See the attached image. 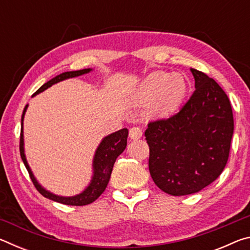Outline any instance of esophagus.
<instances>
[{"instance_id": "esophagus-1", "label": "esophagus", "mask_w": 250, "mask_h": 250, "mask_svg": "<svg viewBox=\"0 0 250 250\" xmlns=\"http://www.w3.org/2000/svg\"><path fill=\"white\" fill-rule=\"evenodd\" d=\"M142 133L143 132L140 126H132V128H130L129 130V135L132 140H138V139H140L142 137Z\"/></svg>"}]
</instances>
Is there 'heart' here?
<instances>
[{
	"label": "heart",
	"mask_w": 250,
	"mask_h": 250,
	"mask_svg": "<svg viewBox=\"0 0 250 250\" xmlns=\"http://www.w3.org/2000/svg\"><path fill=\"white\" fill-rule=\"evenodd\" d=\"M183 76L154 71L143 80L138 92L141 104H151V113L155 117H167L179 108L186 94Z\"/></svg>",
	"instance_id": "heart-1"
}]
</instances>
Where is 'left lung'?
Masks as SVG:
<instances>
[{
  "label": "left lung",
  "instance_id": "obj_1",
  "mask_svg": "<svg viewBox=\"0 0 250 250\" xmlns=\"http://www.w3.org/2000/svg\"><path fill=\"white\" fill-rule=\"evenodd\" d=\"M193 95L175 115L150 121L149 171L160 189L173 196L200 192L225 168L234 133V117L225 91L202 71L191 68Z\"/></svg>",
  "mask_w": 250,
  "mask_h": 250
}]
</instances>
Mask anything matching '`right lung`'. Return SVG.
I'll return each mask as SVG.
<instances>
[{
    "label": "right lung",
    "mask_w": 250,
    "mask_h": 250,
    "mask_svg": "<svg viewBox=\"0 0 250 250\" xmlns=\"http://www.w3.org/2000/svg\"><path fill=\"white\" fill-rule=\"evenodd\" d=\"M91 69H82V70H76V71H66V73H62L61 75L56 76V77L50 79L49 82L44 83L39 90H37L33 96H35L40 92L44 91L47 89L48 87L52 86V84L62 82V80L67 79V78H73L77 77V76L83 75L89 73ZM26 107L24 108L23 115H22V129H21V137H20V153L21 158H22L24 166L28 171L29 177L33 182L34 186H35L37 191H39L42 195L45 196L46 198H49V200L62 203V204L65 205H73V206H83L88 205L90 203L95 202L97 198H98L101 194L107 188L109 183L110 175H111L113 164H115L116 160L118 156H119L122 152L125 151L126 146V139H128V129H121L117 131L115 133H111L108 137H105L103 142L100 143L98 149L96 151L95 159H94V177H92V181L90 185L84 189V191L79 194V195H76L73 197H62V196H57L54 195V194L49 193L44 189L42 186L37 183L35 177H34L33 173L29 168L26 158H25L24 154V141H23V118L24 113L26 111Z\"/></svg>",
    "instance_id": "1"
}]
</instances>
